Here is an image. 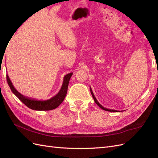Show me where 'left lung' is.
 Segmentation results:
<instances>
[{
	"label": "left lung",
	"instance_id": "8db88e82",
	"mask_svg": "<svg viewBox=\"0 0 158 158\" xmlns=\"http://www.w3.org/2000/svg\"><path fill=\"white\" fill-rule=\"evenodd\" d=\"M90 91H91V95H92V97H93V98H94V102H96V104L99 106V107L100 108H101L102 110H106V111H108V112H120V111H117V110H111V109H108V108H104V106H102L100 103H99V102H98V100H97V99L96 98V97H95V96H94V93H93V91H92V90H91V87H90Z\"/></svg>",
	"mask_w": 158,
	"mask_h": 158
}]
</instances>
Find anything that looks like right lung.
Returning <instances> with one entry per match:
<instances>
[{
	"label": "right lung",
	"instance_id": "obj_1",
	"mask_svg": "<svg viewBox=\"0 0 158 158\" xmlns=\"http://www.w3.org/2000/svg\"><path fill=\"white\" fill-rule=\"evenodd\" d=\"M72 75L73 73H69V74L66 75L64 77L63 83H62V85L59 92H58L56 96H54L52 98L48 99V100H35V99L24 96L23 95H22L21 93H19V91L14 87L8 75H6V81L10 88V89L12 91V92L15 95V96L19 98L25 106L32 110H35L46 111L51 110L56 108L58 106L64 101V98L67 93L69 81H70Z\"/></svg>",
	"mask_w": 158,
	"mask_h": 158
}]
</instances>
